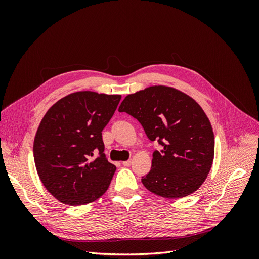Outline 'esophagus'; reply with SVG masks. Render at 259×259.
Returning a JSON list of instances; mask_svg holds the SVG:
<instances>
[{
    "label": "esophagus",
    "instance_id": "obj_1",
    "mask_svg": "<svg viewBox=\"0 0 259 259\" xmlns=\"http://www.w3.org/2000/svg\"><path fill=\"white\" fill-rule=\"evenodd\" d=\"M122 164L124 166H126V167H128V166H131V164H132V160H127V161H124V162H122Z\"/></svg>",
    "mask_w": 259,
    "mask_h": 259
}]
</instances>
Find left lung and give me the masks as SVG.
Returning <instances> with one entry per match:
<instances>
[{
    "label": "left lung",
    "instance_id": "left-lung-1",
    "mask_svg": "<svg viewBox=\"0 0 259 259\" xmlns=\"http://www.w3.org/2000/svg\"><path fill=\"white\" fill-rule=\"evenodd\" d=\"M142 124L148 138L163 149L152 154V165L142 183L149 191L168 199L197 191L214 160L213 128L200 105L168 86H150L131 94L119 107Z\"/></svg>",
    "mask_w": 259,
    "mask_h": 259
}]
</instances>
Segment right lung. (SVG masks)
Wrapping results in <instances>:
<instances>
[{
  "label": "right lung",
  "instance_id": "1",
  "mask_svg": "<svg viewBox=\"0 0 259 259\" xmlns=\"http://www.w3.org/2000/svg\"><path fill=\"white\" fill-rule=\"evenodd\" d=\"M120 100L121 95L76 92L42 119L33 144L35 167L44 187L64 204H88L109 188L116 167L104 153L101 132Z\"/></svg>",
  "mask_w": 259,
  "mask_h": 259
}]
</instances>
